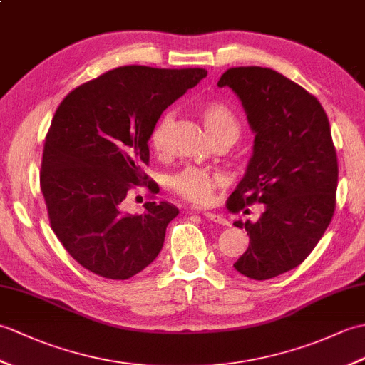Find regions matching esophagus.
Wrapping results in <instances>:
<instances>
[{"instance_id":"esophagus-1","label":"esophagus","mask_w":365,"mask_h":365,"mask_svg":"<svg viewBox=\"0 0 365 365\" xmlns=\"http://www.w3.org/2000/svg\"><path fill=\"white\" fill-rule=\"evenodd\" d=\"M207 220H210L213 222H218V224H222V226H227V220L224 218L222 215H218V213H213V212H204L202 213Z\"/></svg>"}]
</instances>
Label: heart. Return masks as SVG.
<instances>
[{"mask_svg": "<svg viewBox=\"0 0 365 365\" xmlns=\"http://www.w3.org/2000/svg\"><path fill=\"white\" fill-rule=\"evenodd\" d=\"M199 114L213 141L221 136H232L237 139L240 133V123L227 105L218 102V100H210V102L199 105ZM173 122V111H166L160 115V119L150 131V147L153 152H166L168 135ZM170 185H173L177 195H180L183 199L190 200L192 204L202 205L210 202L216 188L222 185V178L207 169L190 166L170 178Z\"/></svg>", "mask_w": 365, "mask_h": 365, "instance_id": "b5f03b06", "label": "heart"}]
</instances>
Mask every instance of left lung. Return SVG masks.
Masks as SVG:
<instances>
[{"label": "left lung", "instance_id": "8db88e82", "mask_svg": "<svg viewBox=\"0 0 365 365\" xmlns=\"http://www.w3.org/2000/svg\"><path fill=\"white\" fill-rule=\"evenodd\" d=\"M218 86L235 92L255 135L227 208L265 205L257 222H234L250 235L234 268L265 281L304 262L334 215L339 168L329 120L319 100L273 68L232 67Z\"/></svg>", "mask_w": 365, "mask_h": 365}]
</instances>
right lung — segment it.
I'll return each instance as SVG.
<instances>
[{"label":"right lung","instance_id":"right-lung-1","mask_svg":"<svg viewBox=\"0 0 365 365\" xmlns=\"http://www.w3.org/2000/svg\"><path fill=\"white\" fill-rule=\"evenodd\" d=\"M205 68L125 66L73 89L45 138L41 190L54 234L91 273L114 281L157 259L178 215L169 202L120 210L133 185L147 183L150 131L163 111L205 78Z\"/></svg>","mask_w":365,"mask_h":365}]
</instances>
